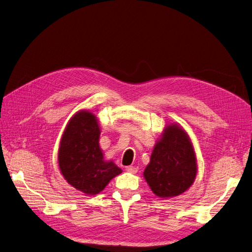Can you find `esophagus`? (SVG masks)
Segmentation results:
<instances>
[{"label":"esophagus","instance_id":"esophagus-1","mask_svg":"<svg viewBox=\"0 0 252 252\" xmlns=\"http://www.w3.org/2000/svg\"><path fill=\"white\" fill-rule=\"evenodd\" d=\"M126 171L130 172V173H136V172H138V168H135V167H133V166H127Z\"/></svg>","mask_w":252,"mask_h":252}]
</instances>
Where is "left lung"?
<instances>
[{"mask_svg": "<svg viewBox=\"0 0 252 252\" xmlns=\"http://www.w3.org/2000/svg\"><path fill=\"white\" fill-rule=\"evenodd\" d=\"M197 173L191 140L179 124H168L152 150L144 179L157 196L171 199L185 192Z\"/></svg>", "mask_w": 252, "mask_h": 252, "instance_id": "left-lung-1", "label": "left lung"}]
</instances>
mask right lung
Listing matches in <instances>:
<instances>
[{"label": "right lung", "instance_id": "add662e5", "mask_svg": "<svg viewBox=\"0 0 252 252\" xmlns=\"http://www.w3.org/2000/svg\"><path fill=\"white\" fill-rule=\"evenodd\" d=\"M100 134V125L94 114L80 110L67 123L59 146L61 173L68 184L87 195L100 193L122 172L113 161L104 158L98 144Z\"/></svg>", "mask_w": 252, "mask_h": 252}]
</instances>
